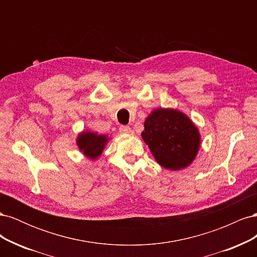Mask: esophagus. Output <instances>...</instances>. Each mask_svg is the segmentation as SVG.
Masks as SVG:
<instances>
[{"instance_id": "1", "label": "esophagus", "mask_w": 257, "mask_h": 257, "mask_svg": "<svg viewBox=\"0 0 257 257\" xmlns=\"http://www.w3.org/2000/svg\"><path fill=\"white\" fill-rule=\"evenodd\" d=\"M119 130H120V133H122V134H130V133H132L131 127L127 126V125H121Z\"/></svg>"}]
</instances>
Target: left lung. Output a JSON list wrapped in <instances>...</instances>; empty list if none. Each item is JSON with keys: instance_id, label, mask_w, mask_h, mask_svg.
<instances>
[{"instance_id": "8db88e82", "label": "left lung", "mask_w": 257, "mask_h": 257, "mask_svg": "<svg viewBox=\"0 0 257 257\" xmlns=\"http://www.w3.org/2000/svg\"><path fill=\"white\" fill-rule=\"evenodd\" d=\"M142 137L159 164L169 170L189 167L199 151L198 127L175 108H157L147 116Z\"/></svg>"}]
</instances>
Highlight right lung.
Returning a JSON list of instances; mask_svg holds the SVG:
<instances>
[{
	"label": "right lung",
	"instance_id": "right-lung-1",
	"mask_svg": "<svg viewBox=\"0 0 257 257\" xmlns=\"http://www.w3.org/2000/svg\"><path fill=\"white\" fill-rule=\"evenodd\" d=\"M109 139L107 135L98 134L96 132L82 131L76 138V145L83 157L94 161L102 155Z\"/></svg>",
	"mask_w": 257,
	"mask_h": 257
}]
</instances>
